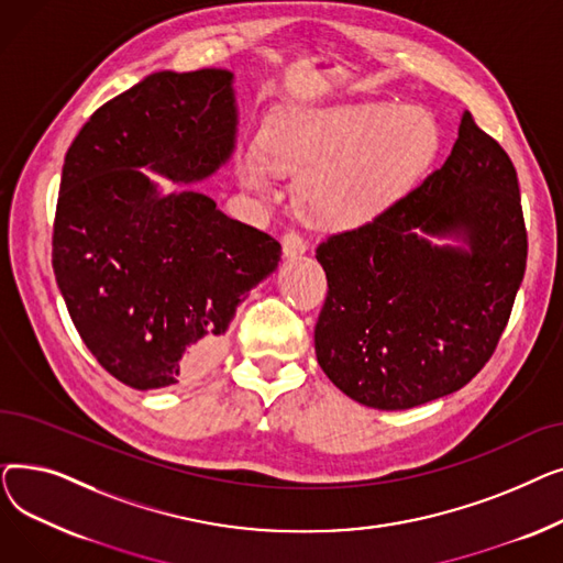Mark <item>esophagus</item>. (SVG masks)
I'll use <instances>...</instances> for the list:
<instances>
[{"label":"esophagus","mask_w":563,"mask_h":563,"mask_svg":"<svg viewBox=\"0 0 563 563\" xmlns=\"http://www.w3.org/2000/svg\"><path fill=\"white\" fill-rule=\"evenodd\" d=\"M308 251V244L303 236L299 232H287L283 236V253L287 257H297V255H303Z\"/></svg>","instance_id":"esophagus-1"}]
</instances>
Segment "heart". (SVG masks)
<instances>
[{
    "mask_svg": "<svg viewBox=\"0 0 563 563\" xmlns=\"http://www.w3.org/2000/svg\"><path fill=\"white\" fill-rule=\"evenodd\" d=\"M440 145L435 118L420 107L383 102L278 111L262 151L242 159L249 189H272L274 169L303 175L297 202L321 225H356L395 202L431 166Z\"/></svg>",
    "mask_w": 563,
    "mask_h": 563,
    "instance_id": "obj_1",
    "label": "heart"
}]
</instances>
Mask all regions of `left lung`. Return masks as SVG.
Instances as JSON below:
<instances>
[{
	"mask_svg": "<svg viewBox=\"0 0 563 563\" xmlns=\"http://www.w3.org/2000/svg\"><path fill=\"white\" fill-rule=\"evenodd\" d=\"M317 260L329 280L314 327L323 374L380 410L452 395L493 356L525 276L514 162L465 111L448 162L372 221L331 234Z\"/></svg>",
	"mask_w": 563,
	"mask_h": 563,
	"instance_id": "1",
	"label": "left lung"
}]
</instances>
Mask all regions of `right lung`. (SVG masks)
I'll list each match as a JSON object with an SVG mask.
<instances>
[{"instance_id": "add662e5", "label": "right lung", "mask_w": 563, "mask_h": 563, "mask_svg": "<svg viewBox=\"0 0 563 563\" xmlns=\"http://www.w3.org/2000/svg\"><path fill=\"white\" fill-rule=\"evenodd\" d=\"M232 73H153L102 104L66 153L52 266L88 351L134 390L210 369L249 291L280 260L272 234L139 168L200 183L234 151Z\"/></svg>"}]
</instances>
